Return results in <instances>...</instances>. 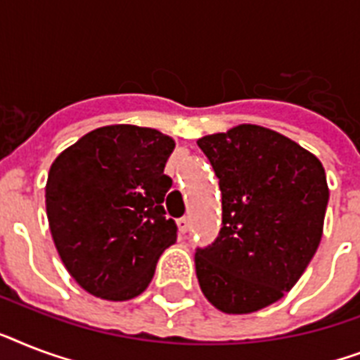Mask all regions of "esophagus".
<instances>
[{"mask_svg": "<svg viewBox=\"0 0 360 360\" xmlns=\"http://www.w3.org/2000/svg\"><path fill=\"white\" fill-rule=\"evenodd\" d=\"M177 228H179L181 233H186L188 228H191V220H188V217H183V219L177 220Z\"/></svg>", "mask_w": 360, "mask_h": 360, "instance_id": "1", "label": "esophagus"}]
</instances>
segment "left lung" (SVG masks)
<instances>
[{"label": "left lung", "mask_w": 360, "mask_h": 360, "mask_svg": "<svg viewBox=\"0 0 360 360\" xmlns=\"http://www.w3.org/2000/svg\"><path fill=\"white\" fill-rule=\"evenodd\" d=\"M222 191V230L196 252V276L224 314L273 304L301 278L318 250L329 202L323 164L288 136L237 124L203 136Z\"/></svg>", "instance_id": "obj_1"}]
</instances>
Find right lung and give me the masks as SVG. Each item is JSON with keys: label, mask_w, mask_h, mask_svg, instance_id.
Here are the masks:
<instances>
[{"label": "right lung", "mask_w": 360, "mask_h": 360, "mask_svg": "<svg viewBox=\"0 0 360 360\" xmlns=\"http://www.w3.org/2000/svg\"><path fill=\"white\" fill-rule=\"evenodd\" d=\"M172 136L138 124L101 127L56 157L46 217L65 269L82 290L129 301L147 290L160 254L177 240L162 202Z\"/></svg>", "instance_id": "1"}]
</instances>
